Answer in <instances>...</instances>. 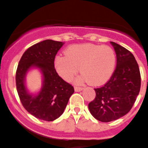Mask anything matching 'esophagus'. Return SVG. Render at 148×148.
<instances>
[{"mask_svg":"<svg viewBox=\"0 0 148 148\" xmlns=\"http://www.w3.org/2000/svg\"><path fill=\"white\" fill-rule=\"evenodd\" d=\"M74 90H75V92H81V91L83 90V88L79 87V86H75V87H74Z\"/></svg>","mask_w":148,"mask_h":148,"instance_id":"obj_1","label":"esophagus"}]
</instances>
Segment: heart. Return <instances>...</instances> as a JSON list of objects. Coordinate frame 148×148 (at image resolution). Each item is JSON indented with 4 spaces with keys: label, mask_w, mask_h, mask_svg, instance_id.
I'll return each instance as SVG.
<instances>
[{
    "label": "heart",
    "mask_w": 148,
    "mask_h": 148,
    "mask_svg": "<svg viewBox=\"0 0 148 148\" xmlns=\"http://www.w3.org/2000/svg\"><path fill=\"white\" fill-rule=\"evenodd\" d=\"M115 63V54L110 47L84 44L69 46L65 51V56L55 57L53 66L57 74L66 81L71 80L79 67L82 74L76 82H89L97 86L110 78Z\"/></svg>",
    "instance_id": "b5f03b06"
}]
</instances>
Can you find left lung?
<instances>
[{
	"label": "left lung",
	"instance_id": "obj_1",
	"mask_svg": "<svg viewBox=\"0 0 148 148\" xmlns=\"http://www.w3.org/2000/svg\"><path fill=\"white\" fill-rule=\"evenodd\" d=\"M117 56V66L110 79L95 89L96 97L89 104L92 115L102 122L114 121L128 113L140 89V69L135 56L125 48L110 41Z\"/></svg>",
	"mask_w": 148,
	"mask_h": 148
}]
</instances>
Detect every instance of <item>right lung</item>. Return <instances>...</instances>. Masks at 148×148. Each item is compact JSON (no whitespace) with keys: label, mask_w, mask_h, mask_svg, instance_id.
Returning <instances> with one entry per match:
<instances>
[{"label":"right lung","mask_w":148,"mask_h":148,"mask_svg":"<svg viewBox=\"0 0 148 148\" xmlns=\"http://www.w3.org/2000/svg\"><path fill=\"white\" fill-rule=\"evenodd\" d=\"M64 43L47 39L28 48L22 56L16 74V89L24 108L36 118L53 121L64 111L74 87L62 79L53 66L58 51ZM37 68L42 76V84L37 92L31 93L25 84V77L31 69Z\"/></svg>","instance_id":"add662e5"}]
</instances>
